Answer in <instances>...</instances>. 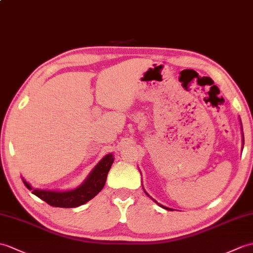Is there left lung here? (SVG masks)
<instances>
[{
    "label": "left lung",
    "mask_w": 253,
    "mask_h": 253,
    "mask_svg": "<svg viewBox=\"0 0 253 253\" xmlns=\"http://www.w3.org/2000/svg\"><path fill=\"white\" fill-rule=\"evenodd\" d=\"M240 126H242V123H240ZM242 130H243V127H242ZM242 133H243V148H244V132H242ZM144 192H145V191H144ZM145 194H146V195H148V196H150V195H149V194H148V193H146V192H145ZM151 198H152V197H151ZM152 199H153V198H152ZM153 201H154V202H155V203H156V204L158 205V206H161V207H162V208H164V209L172 210V209H170V208H167V207H165V206H163V205H161L160 203H157V202L155 201V199H153Z\"/></svg>",
    "instance_id": "left-lung-1"
}]
</instances>
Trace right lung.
Listing matches in <instances>:
<instances>
[{"label": "right lung", "mask_w": 253, "mask_h": 253, "mask_svg": "<svg viewBox=\"0 0 253 253\" xmlns=\"http://www.w3.org/2000/svg\"><path fill=\"white\" fill-rule=\"evenodd\" d=\"M114 162V156L112 153L105 155L100 161L97 166L92 169L90 174L79 187L71 191H47V190H38L28 183L22 178L23 183L27 186L28 190L32 191L35 196L46 202L52 207L60 208H75L81 205H84L88 201L95 197L97 194L103 189L107 181L108 172Z\"/></svg>", "instance_id": "right-lung-1"}]
</instances>
